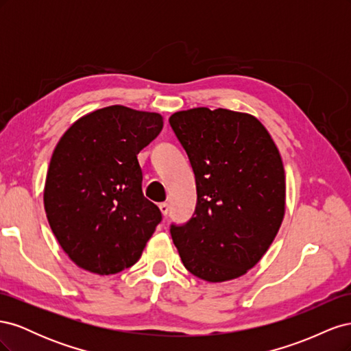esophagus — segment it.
<instances>
[{
  "label": "esophagus",
  "mask_w": 351,
  "mask_h": 351,
  "mask_svg": "<svg viewBox=\"0 0 351 351\" xmlns=\"http://www.w3.org/2000/svg\"><path fill=\"white\" fill-rule=\"evenodd\" d=\"M159 209H161L162 215L167 217L168 215V210H169V205L167 204V202H161V204H159Z\"/></svg>",
  "instance_id": "obj_1"
}]
</instances>
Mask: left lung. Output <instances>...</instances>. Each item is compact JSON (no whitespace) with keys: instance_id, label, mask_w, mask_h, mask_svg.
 Instances as JSON below:
<instances>
[{"instance_id":"obj_1","label":"left lung","mask_w":351,"mask_h":351,"mask_svg":"<svg viewBox=\"0 0 351 351\" xmlns=\"http://www.w3.org/2000/svg\"><path fill=\"white\" fill-rule=\"evenodd\" d=\"M193 168L197 202L186 224H171L189 272L209 282L234 280L256 265L285 212L281 155L250 114L193 108L169 117Z\"/></svg>"}]
</instances>
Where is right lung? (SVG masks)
<instances>
[{
    "instance_id": "add662e5",
    "label": "right lung",
    "mask_w": 351,
    "mask_h": 351,
    "mask_svg": "<svg viewBox=\"0 0 351 351\" xmlns=\"http://www.w3.org/2000/svg\"><path fill=\"white\" fill-rule=\"evenodd\" d=\"M162 117L111 105L62 134L52 154L44 205L60 246L77 267L110 275L130 268L162 215L142 193L137 161Z\"/></svg>"
}]
</instances>
